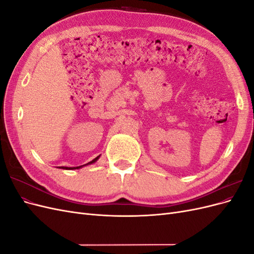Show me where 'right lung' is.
Here are the masks:
<instances>
[{
	"label": "right lung",
	"instance_id": "obj_1",
	"mask_svg": "<svg viewBox=\"0 0 254 254\" xmlns=\"http://www.w3.org/2000/svg\"><path fill=\"white\" fill-rule=\"evenodd\" d=\"M98 159H99V156H98V157H96L95 159L92 160L91 162H89V163H87V164H84V165L76 166V167H66V166H63V167H59V168H63V170H79V168H81V167H83V166H87V165H89V164H93V163H95Z\"/></svg>",
	"mask_w": 254,
	"mask_h": 254
}]
</instances>
